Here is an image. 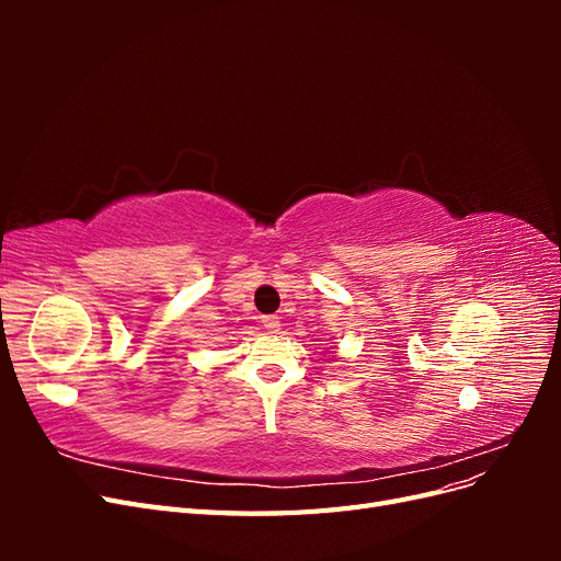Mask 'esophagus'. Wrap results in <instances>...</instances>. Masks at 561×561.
<instances>
[{"label": "esophagus", "instance_id": "1", "mask_svg": "<svg viewBox=\"0 0 561 561\" xmlns=\"http://www.w3.org/2000/svg\"><path fill=\"white\" fill-rule=\"evenodd\" d=\"M262 325L266 332H278L280 330V318L278 316H262Z\"/></svg>", "mask_w": 561, "mask_h": 561}]
</instances>
